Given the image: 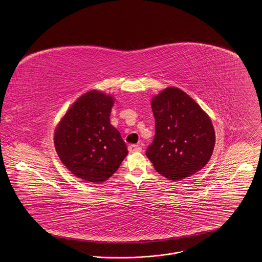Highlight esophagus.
Returning a JSON list of instances; mask_svg holds the SVG:
<instances>
[{
    "instance_id": "34e87169",
    "label": "esophagus",
    "mask_w": 262,
    "mask_h": 262,
    "mask_svg": "<svg viewBox=\"0 0 262 262\" xmlns=\"http://www.w3.org/2000/svg\"><path fill=\"white\" fill-rule=\"evenodd\" d=\"M141 150V147L138 144H130L128 145V151L129 152H139Z\"/></svg>"
}]
</instances>
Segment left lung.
Returning a JSON list of instances; mask_svg holds the SVG:
<instances>
[{
    "label": "left lung",
    "instance_id": "left-lung-1",
    "mask_svg": "<svg viewBox=\"0 0 262 262\" xmlns=\"http://www.w3.org/2000/svg\"><path fill=\"white\" fill-rule=\"evenodd\" d=\"M151 108L155 136L145 154L155 170L175 181L202 169L215 146V130L207 114L174 87L155 96Z\"/></svg>",
    "mask_w": 262,
    "mask_h": 262
}]
</instances>
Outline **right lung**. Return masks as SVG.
<instances>
[{
  "instance_id": "1",
  "label": "right lung",
  "mask_w": 262,
  "mask_h": 262,
  "mask_svg": "<svg viewBox=\"0 0 262 262\" xmlns=\"http://www.w3.org/2000/svg\"><path fill=\"white\" fill-rule=\"evenodd\" d=\"M114 100L99 91L81 96L62 118L54 145L62 163L78 178L101 183L127 155L120 132L110 123Z\"/></svg>"
}]
</instances>
